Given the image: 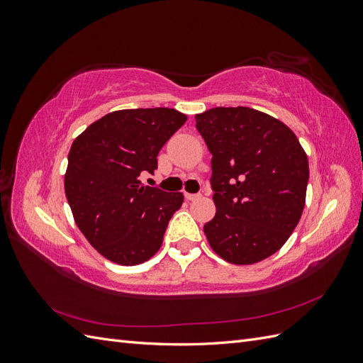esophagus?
Here are the masks:
<instances>
[{"label":"esophagus","mask_w":363,"mask_h":363,"mask_svg":"<svg viewBox=\"0 0 363 363\" xmlns=\"http://www.w3.org/2000/svg\"><path fill=\"white\" fill-rule=\"evenodd\" d=\"M184 196H186V200L194 201V200H199L200 196H201V194H184Z\"/></svg>","instance_id":"esophagus-1"}]
</instances>
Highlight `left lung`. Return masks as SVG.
Returning a JSON list of instances; mask_svg holds the SVG:
<instances>
[{
	"label": "left lung",
	"mask_w": 363,
	"mask_h": 363,
	"mask_svg": "<svg viewBox=\"0 0 363 363\" xmlns=\"http://www.w3.org/2000/svg\"><path fill=\"white\" fill-rule=\"evenodd\" d=\"M212 152L216 213L204 225L212 250L235 265L269 257L298 224L309 162L294 131L250 107H215L195 116Z\"/></svg>",
	"instance_id": "left-lung-1"
}]
</instances>
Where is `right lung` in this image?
I'll return each mask as SVG.
<instances>
[{
	"label": "right lung",
	"mask_w": 363,
	"mask_h": 363,
	"mask_svg": "<svg viewBox=\"0 0 363 363\" xmlns=\"http://www.w3.org/2000/svg\"><path fill=\"white\" fill-rule=\"evenodd\" d=\"M186 119L168 107L125 108L72 142L65 194L77 227L106 259L131 267L159 251L183 194L145 186L140 177L155 174L160 148Z\"/></svg>",
	"instance_id": "right-lung-1"
}]
</instances>
